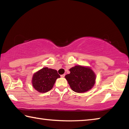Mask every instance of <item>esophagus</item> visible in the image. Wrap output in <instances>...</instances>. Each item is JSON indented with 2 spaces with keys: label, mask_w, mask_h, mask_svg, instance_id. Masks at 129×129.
I'll use <instances>...</instances> for the list:
<instances>
[{
  "label": "esophagus",
  "mask_w": 129,
  "mask_h": 129,
  "mask_svg": "<svg viewBox=\"0 0 129 129\" xmlns=\"http://www.w3.org/2000/svg\"><path fill=\"white\" fill-rule=\"evenodd\" d=\"M65 74H64V75H61V77H62V78H63V77H65Z\"/></svg>",
  "instance_id": "esophagus-1"
}]
</instances>
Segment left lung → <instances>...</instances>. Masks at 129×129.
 I'll return each instance as SVG.
<instances>
[{"label":"left lung","mask_w":129,"mask_h":129,"mask_svg":"<svg viewBox=\"0 0 129 129\" xmlns=\"http://www.w3.org/2000/svg\"><path fill=\"white\" fill-rule=\"evenodd\" d=\"M71 73L65 75L72 90L84 93L93 88L95 82V75L90 68L76 65L69 69Z\"/></svg>","instance_id":"obj_1"}]
</instances>
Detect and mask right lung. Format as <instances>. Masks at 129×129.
<instances>
[{
	"instance_id": "1",
	"label": "right lung",
	"mask_w": 129,
	"mask_h": 129,
	"mask_svg": "<svg viewBox=\"0 0 129 129\" xmlns=\"http://www.w3.org/2000/svg\"><path fill=\"white\" fill-rule=\"evenodd\" d=\"M60 77L56 70L43 68L33 75L32 85L39 92L46 93L51 90L57 78Z\"/></svg>"
}]
</instances>
